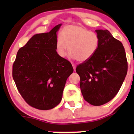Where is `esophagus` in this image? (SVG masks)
<instances>
[{"instance_id":"34e87169","label":"esophagus","mask_w":134,"mask_h":134,"mask_svg":"<svg viewBox=\"0 0 134 134\" xmlns=\"http://www.w3.org/2000/svg\"><path fill=\"white\" fill-rule=\"evenodd\" d=\"M72 67H73V69H74V71H75L76 67V65L75 64H74V63H72Z\"/></svg>"}]
</instances>
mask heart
I'll list each match as a JSON object with an SVG mask.
<instances>
[{
    "mask_svg": "<svg viewBox=\"0 0 134 134\" xmlns=\"http://www.w3.org/2000/svg\"><path fill=\"white\" fill-rule=\"evenodd\" d=\"M61 36L56 38V52L63 58L69 50L70 56L80 62H84L93 57L99 46V37L80 25L65 26L61 31Z\"/></svg>",
    "mask_w": 134,
    "mask_h": 134,
    "instance_id": "obj_1",
    "label": "heart"
}]
</instances>
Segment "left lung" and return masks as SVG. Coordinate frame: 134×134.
<instances>
[{
	"label": "left lung",
	"mask_w": 134,
	"mask_h": 134,
	"mask_svg": "<svg viewBox=\"0 0 134 134\" xmlns=\"http://www.w3.org/2000/svg\"><path fill=\"white\" fill-rule=\"evenodd\" d=\"M100 43L89 60L78 65L76 71L80 78L81 92L86 101L100 106L110 101L119 91L128 71L122 43L108 30H97Z\"/></svg>",
	"instance_id": "left-lung-1"
}]
</instances>
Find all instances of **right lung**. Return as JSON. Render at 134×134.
<instances>
[{
	"label": "right lung",
	"instance_id": "obj_1",
	"mask_svg": "<svg viewBox=\"0 0 134 134\" xmlns=\"http://www.w3.org/2000/svg\"><path fill=\"white\" fill-rule=\"evenodd\" d=\"M61 26L32 36L19 50L13 64L12 76L19 92L28 104L41 110L59 104L66 80L73 72L71 63L56 52Z\"/></svg>",
	"mask_w": 134,
	"mask_h": 134
}]
</instances>
